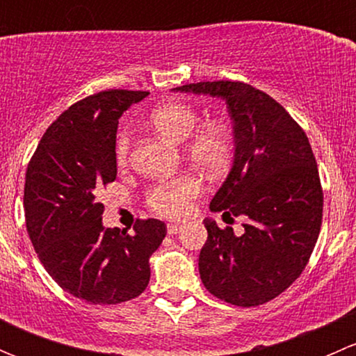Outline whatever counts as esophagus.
Listing matches in <instances>:
<instances>
[{
  "instance_id": "obj_1",
  "label": "esophagus",
  "mask_w": 356,
  "mask_h": 356,
  "mask_svg": "<svg viewBox=\"0 0 356 356\" xmlns=\"http://www.w3.org/2000/svg\"><path fill=\"white\" fill-rule=\"evenodd\" d=\"M179 231H181V225H179V224H168V225H167V232H168V234H170V236L177 234Z\"/></svg>"
}]
</instances>
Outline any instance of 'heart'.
<instances>
[{
	"instance_id": "obj_1",
	"label": "heart",
	"mask_w": 356,
	"mask_h": 356,
	"mask_svg": "<svg viewBox=\"0 0 356 356\" xmlns=\"http://www.w3.org/2000/svg\"><path fill=\"white\" fill-rule=\"evenodd\" d=\"M149 124L158 134L174 143H186L184 153L195 165L218 174L229 165L232 158L231 132L220 124H200L198 111L188 103L168 102L156 106L149 115ZM127 132H122L115 145V155L118 163H125L129 155ZM203 191V182L196 174H182L177 177L160 181L148 193V207L161 217L181 218L191 208L193 200Z\"/></svg>"
}]
</instances>
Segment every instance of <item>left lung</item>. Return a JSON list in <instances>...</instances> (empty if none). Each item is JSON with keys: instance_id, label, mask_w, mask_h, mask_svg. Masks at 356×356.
I'll return each mask as SVG.
<instances>
[{"instance_id": "left-lung-1", "label": "left lung", "mask_w": 356, "mask_h": 356, "mask_svg": "<svg viewBox=\"0 0 356 356\" xmlns=\"http://www.w3.org/2000/svg\"><path fill=\"white\" fill-rule=\"evenodd\" d=\"M174 91L224 99L234 134V160L210 201L225 222L245 218V232L204 218L200 277L213 296L258 307L300 277L317 243L324 195L303 129L268 95L245 82H196Z\"/></svg>"}]
</instances>
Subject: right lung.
I'll return each instance as SVG.
<instances>
[{"instance_id": "add662e5", "label": "right lung", "mask_w": 356, "mask_h": 356, "mask_svg": "<svg viewBox=\"0 0 356 356\" xmlns=\"http://www.w3.org/2000/svg\"><path fill=\"white\" fill-rule=\"evenodd\" d=\"M148 91L108 89L74 103L48 127L27 165L24 210L29 238L56 284L91 305L139 296L149 257L167 234L156 218L134 234L105 227L99 189L117 177L118 118Z\"/></svg>"}]
</instances>
